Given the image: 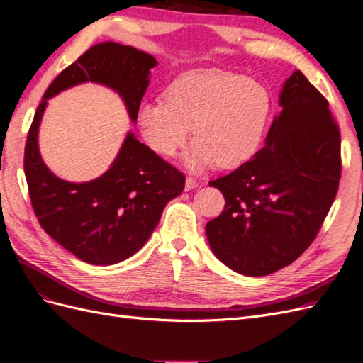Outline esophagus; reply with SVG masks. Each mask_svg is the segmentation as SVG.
Returning a JSON list of instances; mask_svg holds the SVG:
<instances>
[{
    "label": "esophagus",
    "mask_w": 363,
    "mask_h": 363,
    "mask_svg": "<svg viewBox=\"0 0 363 363\" xmlns=\"http://www.w3.org/2000/svg\"><path fill=\"white\" fill-rule=\"evenodd\" d=\"M196 186H199V182H196L195 179H192V177L186 179V184H184V189L186 191H192V189L196 188Z\"/></svg>",
    "instance_id": "34e87169"
}]
</instances>
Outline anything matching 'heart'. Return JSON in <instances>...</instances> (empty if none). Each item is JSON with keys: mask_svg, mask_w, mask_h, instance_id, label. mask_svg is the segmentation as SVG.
<instances>
[{"mask_svg": "<svg viewBox=\"0 0 363 363\" xmlns=\"http://www.w3.org/2000/svg\"><path fill=\"white\" fill-rule=\"evenodd\" d=\"M271 94L265 84L242 74L207 68L177 77L164 101H144L136 124L150 150L172 157L192 136L186 164L200 171L218 163L235 168L256 155L271 115Z\"/></svg>", "mask_w": 363, "mask_h": 363, "instance_id": "1", "label": "heart"}]
</instances>
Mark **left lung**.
<instances>
[{
  "mask_svg": "<svg viewBox=\"0 0 363 363\" xmlns=\"http://www.w3.org/2000/svg\"><path fill=\"white\" fill-rule=\"evenodd\" d=\"M265 147L230 174L208 182L225 196L206 224L215 256L250 277L288 267L313 242L340 180V133L328 101L301 71L280 94Z\"/></svg>",
  "mask_w": 363,
  "mask_h": 363,
  "instance_id": "left-lung-1",
  "label": "left lung"
}]
</instances>
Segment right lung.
<instances>
[{
	"label": "right lung",
	"mask_w": 363,
	"mask_h": 363,
	"mask_svg": "<svg viewBox=\"0 0 363 363\" xmlns=\"http://www.w3.org/2000/svg\"><path fill=\"white\" fill-rule=\"evenodd\" d=\"M156 59L116 42L92 45L65 68L43 94L28 130L24 172L40 227L74 256L92 265H113L133 256L159 224L164 206L184 189L186 177L128 135L111 169L87 183L56 177L42 162L38 128L47 100L83 82L115 89L136 121Z\"/></svg>",
	"instance_id": "add662e5"
}]
</instances>
